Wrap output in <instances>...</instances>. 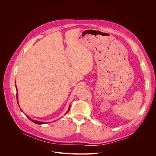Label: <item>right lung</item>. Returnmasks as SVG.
<instances>
[{
    "label": "right lung",
    "mask_w": 156,
    "mask_h": 156,
    "mask_svg": "<svg viewBox=\"0 0 156 156\" xmlns=\"http://www.w3.org/2000/svg\"><path fill=\"white\" fill-rule=\"evenodd\" d=\"M16 98H17V99H18V94H17V93H16ZM17 102H18V100H17ZM68 111V112H69ZM27 117L31 120V121H32L33 122H34V123H36V124H44V122H37V121H35V120H32V119H31L30 118H29L28 116H27Z\"/></svg>",
    "instance_id": "add662e5"
}]
</instances>
